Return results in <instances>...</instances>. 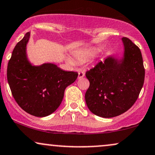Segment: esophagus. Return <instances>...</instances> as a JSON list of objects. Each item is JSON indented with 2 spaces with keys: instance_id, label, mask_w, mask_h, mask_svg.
<instances>
[{
  "instance_id": "obj_1",
  "label": "esophagus",
  "mask_w": 155,
  "mask_h": 155,
  "mask_svg": "<svg viewBox=\"0 0 155 155\" xmlns=\"http://www.w3.org/2000/svg\"><path fill=\"white\" fill-rule=\"evenodd\" d=\"M84 76V71H79V76H78V78L79 79H81V78H82Z\"/></svg>"
}]
</instances>
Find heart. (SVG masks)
<instances>
[{"mask_svg": "<svg viewBox=\"0 0 155 155\" xmlns=\"http://www.w3.org/2000/svg\"><path fill=\"white\" fill-rule=\"evenodd\" d=\"M97 51L94 50H87V51H83V52H78V53H75V57L77 59L81 60V61H83V60H85L88 58L93 56L96 54ZM67 61L68 62L71 63V61H70L69 59H67Z\"/></svg>", "mask_w": 155, "mask_h": 155, "instance_id": "b5f03b06", "label": "heart"}]
</instances>
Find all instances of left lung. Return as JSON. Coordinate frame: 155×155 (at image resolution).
<instances>
[{
	"label": "left lung",
	"mask_w": 155,
	"mask_h": 155,
	"mask_svg": "<svg viewBox=\"0 0 155 155\" xmlns=\"http://www.w3.org/2000/svg\"><path fill=\"white\" fill-rule=\"evenodd\" d=\"M122 41V58L108 56L86 72L90 84L85 94L86 103L92 113L102 118L118 116L130 109L144 81L140 49L127 37Z\"/></svg>",
	"instance_id": "left-lung-1"
}]
</instances>
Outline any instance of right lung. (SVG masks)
Instances as JSON below:
<instances>
[{
    "mask_svg": "<svg viewBox=\"0 0 155 155\" xmlns=\"http://www.w3.org/2000/svg\"><path fill=\"white\" fill-rule=\"evenodd\" d=\"M27 32L15 46L7 68V79L12 95L21 109L36 117L55 112L62 102L65 89L78 74L66 71L51 63L33 66L28 60Z\"/></svg>",
    "mask_w": 155,
    "mask_h": 155,
    "instance_id": "right-lung-1",
    "label": "right lung"
}]
</instances>
